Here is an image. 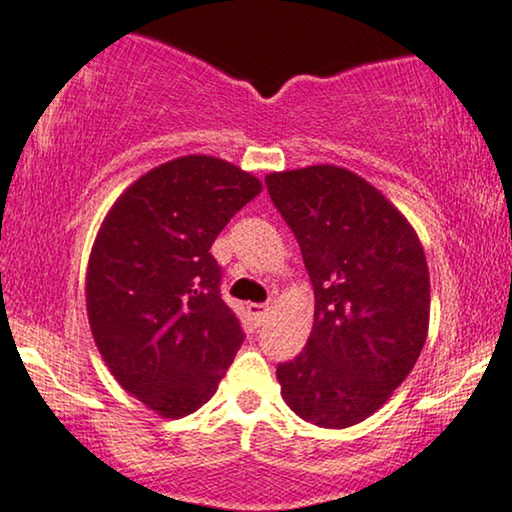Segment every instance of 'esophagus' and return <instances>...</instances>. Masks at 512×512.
Masks as SVG:
<instances>
[{
	"label": "esophagus",
	"instance_id": "esophagus-1",
	"mask_svg": "<svg viewBox=\"0 0 512 512\" xmlns=\"http://www.w3.org/2000/svg\"><path fill=\"white\" fill-rule=\"evenodd\" d=\"M247 310H249V315L254 317L258 324L265 322V317L270 315V305L268 303H249Z\"/></svg>",
	"mask_w": 512,
	"mask_h": 512
}]
</instances>
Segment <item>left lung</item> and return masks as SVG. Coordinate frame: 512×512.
<instances>
[{
	"instance_id": "8db88e82",
	"label": "left lung",
	"mask_w": 512,
	"mask_h": 512,
	"mask_svg": "<svg viewBox=\"0 0 512 512\" xmlns=\"http://www.w3.org/2000/svg\"><path fill=\"white\" fill-rule=\"evenodd\" d=\"M265 185L315 291L308 343L277 367L282 397L315 426H355L386 404L426 343V254L407 218L353 171L317 164Z\"/></svg>"
}]
</instances>
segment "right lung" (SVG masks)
<instances>
[{
    "instance_id": "1",
    "label": "right lung",
    "mask_w": 512,
    "mask_h": 512,
    "mask_svg": "<svg viewBox=\"0 0 512 512\" xmlns=\"http://www.w3.org/2000/svg\"><path fill=\"white\" fill-rule=\"evenodd\" d=\"M261 181L207 155L171 159L112 204L91 249L86 313L119 386L159 416L197 411L244 341L211 244Z\"/></svg>"
}]
</instances>
